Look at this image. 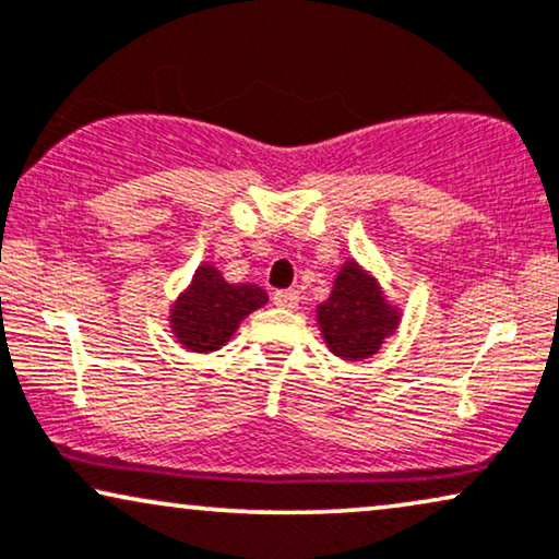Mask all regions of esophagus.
Wrapping results in <instances>:
<instances>
[{
	"label": "esophagus",
	"instance_id": "obj_1",
	"mask_svg": "<svg viewBox=\"0 0 559 559\" xmlns=\"http://www.w3.org/2000/svg\"><path fill=\"white\" fill-rule=\"evenodd\" d=\"M273 304L281 309H296L299 307V292H294V288H288V292H275Z\"/></svg>",
	"mask_w": 559,
	"mask_h": 559
}]
</instances>
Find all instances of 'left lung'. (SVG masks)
<instances>
[{
  "label": "left lung",
  "instance_id": "1",
  "mask_svg": "<svg viewBox=\"0 0 559 559\" xmlns=\"http://www.w3.org/2000/svg\"><path fill=\"white\" fill-rule=\"evenodd\" d=\"M317 319L326 345L345 360L378 353L383 337L399 324V314L385 304L376 278L362 273L357 263L342 267L330 299L317 309Z\"/></svg>",
  "mask_w": 559,
  "mask_h": 559
}]
</instances>
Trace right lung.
Wrapping results in <instances>:
<instances>
[{
    "label": "right lung",
    "mask_w": 559,
    "mask_h": 559,
    "mask_svg": "<svg viewBox=\"0 0 559 559\" xmlns=\"http://www.w3.org/2000/svg\"><path fill=\"white\" fill-rule=\"evenodd\" d=\"M265 301L267 296L260 286H233L222 278L217 267L202 265L189 292L178 296L170 324L186 349L212 353L225 345L237 324Z\"/></svg>",
    "instance_id": "1"
}]
</instances>
